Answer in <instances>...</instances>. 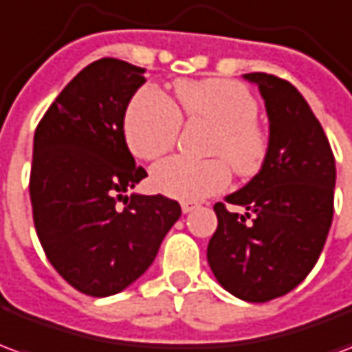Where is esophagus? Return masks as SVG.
<instances>
[{"label":"esophagus","mask_w":352,"mask_h":352,"mask_svg":"<svg viewBox=\"0 0 352 352\" xmlns=\"http://www.w3.org/2000/svg\"><path fill=\"white\" fill-rule=\"evenodd\" d=\"M196 207H198V204H192V201H183V204H181L183 213H190V211H194Z\"/></svg>","instance_id":"obj_1"}]
</instances>
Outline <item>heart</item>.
Segmentation results:
<instances>
[{
  "mask_svg": "<svg viewBox=\"0 0 352 352\" xmlns=\"http://www.w3.org/2000/svg\"><path fill=\"white\" fill-rule=\"evenodd\" d=\"M181 111L188 120L213 124L207 153L214 158L192 160L173 156L154 166L151 183L168 198L198 201L219 194L237 175L256 173L267 154V133L256 122L258 101L241 82L228 79L181 80L175 85ZM183 116L156 87L141 88L124 116V138L141 160H156L175 146Z\"/></svg>",
  "mask_w": 352,
  "mask_h": 352,
  "instance_id": "heart-1",
  "label": "heart"
}]
</instances>
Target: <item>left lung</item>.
Here are the masks:
<instances>
[{
    "label": "left lung",
    "mask_w": 352,
    "mask_h": 352,
    "mask_svg": "<svg viewBox=\"0 0 352 352\" xmlns=\"http://www.w3.org/2000/svg\"><path fill=\"white\" fill-rule=\"evenodd\" d=\"M270 118L264 164L241 190L226 196L245 213L214 204L217 232L207 245L214 277L252 303L290 292L317 264L332 226L336 160L322 126L288 80L247 73Z\"/></svg>",
    "instance_id": "left-lung-1"
}]
</instances>
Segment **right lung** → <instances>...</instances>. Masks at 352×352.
I'll list each match as a JSON object with an SVG mask.
<instances>
[{
  "mask_svg": "<svg viewBox=\"0 0 352 352\" xmlns=\"http://www.w3.org/2000/svg\"><path fill=\"white\" fill-rule=\"evenodd\" d=\"M143 75L116 58L96 60L58 94L34 135L37 237L54 270L94 298L139 279L181 217V206L162 194L126 196L146 177L124 138L126 107Z\"/></svg>",
  "mask_w": 352,
  "mask_h": 352,
  "instance_id": "right-lung-1",
  "label": "right lung"
}]
</instances>
